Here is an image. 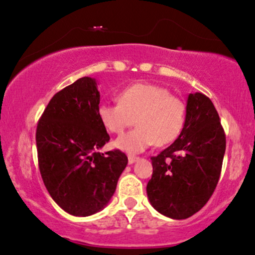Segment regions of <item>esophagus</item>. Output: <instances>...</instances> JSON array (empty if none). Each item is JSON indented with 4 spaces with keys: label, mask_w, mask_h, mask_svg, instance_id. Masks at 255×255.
I'll list each match as a JSON object with an SVG mask.
<instances>
[{
    "label": "esophagus",
    "mask_w": 255,
    "mask_h": 255,
    "mask_svg": "<svg viewBox=\"0 0 255 255\" xmlns=\"http://www.w3.org/2000/svg\"><path fill=\"white\" fill-rule=\"evenodd\" d=\"M137 159H139V158L135 157V155H128V162H129V164H134V162H135Z\"/></svg>",
    "instance_id": "obj_1"
}]
</instances>
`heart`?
Returning <instances> with one entry per match:
<instances>
[{
    "label": "heart",
    "instance_id": "obj_1",
    "mask_svg": "<svg viewBox=\"0 0 255 255\" xmlns=\"http://www.w3.org/2000/svg\"><path fill=\"white\" fill-rule=\"evenodd\" d=\"M118 102L101 104L98 118L107 130L119 135L135 122L136 127L114 143L126 152H142L154 142L167 145L179 136L185 125L184 101L160 85L135 83L118 95Z\"/></svg>",
    "mask_w": 255,
    "mask_h": 255
}]
</instances>
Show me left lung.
Here are the masks:
<instances>
[{
    "mask_svg": "<svg viewBox=\"0 0 255 255\" xmlns=\"http://www.w3.org/2000/svg\"><path fill=\"white\" fill-rule=\"evenodd\" d=\"M225 151L226 134L213 102L201 93L190 94L180 135L151 158L146 190L153 208L174 220L201 210L219 183Z\"/></svg>",
    "mask_w": 255,
    "mask_h": 255,
    "instance_id": "obj_1",
    "label": "left lung"
}]
</instances>
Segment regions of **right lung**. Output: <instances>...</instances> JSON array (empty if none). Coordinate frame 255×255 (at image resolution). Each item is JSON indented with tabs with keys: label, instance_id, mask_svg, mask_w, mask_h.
<instances>
[{
	"label": "right lung",
	"instance_id": "1",
	"mask_svg": "<svg viewBox=\"0 0 255 255\" xmlns=\"http://www.w3.org/2000/svg\"><path fill=\"white\" fill-rule=\"evenodd\" d=\"M98 107L96 81L79 78L51 98L36 126L40 174L53 201L73 216L102 210L128 162L120 149L97 152L110 139Z\"/></svg>",
	"mask_w": 255,
	"mask_h": 255
}]
</instances>
